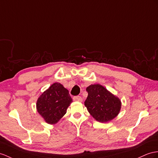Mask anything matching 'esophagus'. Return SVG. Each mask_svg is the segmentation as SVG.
Here are the masks:
<instances>
[{
	"label": "esophagus",
	"mask_w": 158,
	"mask_h": 158,
	"mask_svg": "<svg viewBox=\"0 0 158 158\" xmlns=\"http://www.w3.org/2000/svg\"><path fill=\"white\" fill-rule=\"evenodd\" d=\"M73 100L74 101H78V102H82V98L80 96H76V97H74L73 98Z\"/></svg>",
	"instance_id": "esophagus-1"
}]
</instances>
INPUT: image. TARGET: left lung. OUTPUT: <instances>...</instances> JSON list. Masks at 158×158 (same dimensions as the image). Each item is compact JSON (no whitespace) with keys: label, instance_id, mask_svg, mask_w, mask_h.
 I'll list each match as a JSON object with an SVG mask.
<instances>
[{"label":"left lung","instance_id":"left-lung-1","mask_svg":"<svg viewBox=\"0 0 158 158\" xmlns=\"http://www.w3.org/2000/svg\"><path fill=\"white\" fill-rule=\"evenodd\" d=\"M87 98L84 105L96 121L109 122L116 117L121 108V102L116 96L99 84L86 88Z\"/></svg>","mask_w":158,"mask_h":158}]
</instances>
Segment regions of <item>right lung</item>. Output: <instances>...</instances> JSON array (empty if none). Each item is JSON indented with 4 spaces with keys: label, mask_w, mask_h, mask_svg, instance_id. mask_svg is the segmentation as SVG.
Instances as JSON below:
<instances>
[{
    "label": "right lung",
    "mask_w": 158,
    "mask_h": 158,
    "mask_svg": "<svg viewBox=\"0 0 158 158\" xmlns=\"http://www.w3.org/2000/svg\"><path fill=\"white\" fill-rule=\"evenodd\" d=\"M72 102L68 90L62 84L55 82L38 98L36 108L47 123L55 125L66 113Z\"/></svg>",
    "instance_id": "obj_1"
}]
</instances>
